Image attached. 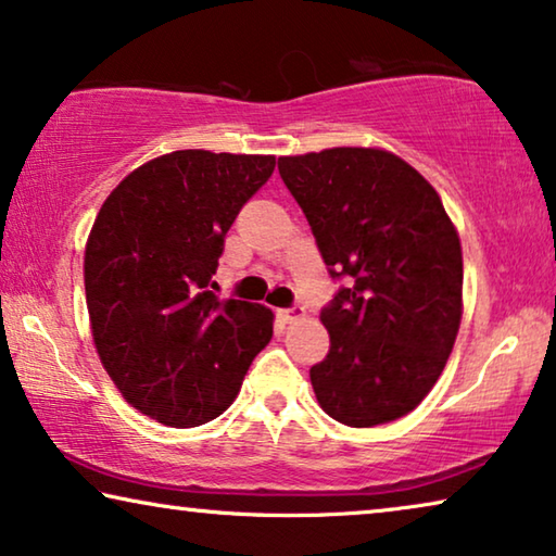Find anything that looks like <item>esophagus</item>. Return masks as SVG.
Here are the masks:
<instances>
[{
	"instance_id": "esophagus-1",
	"label": "esophagus",
	"mask_w": 556,
	"mask_h": 556,
	"mask_svg": "<svg viewBox=\"0 0 556 556\" xmlns=\"http://www.w3.org/2000/svg\"><path fill=\"white\" fill-rule=\"evenodd\" d=\"M304 317V306H292V309H279V319L285 321V325H292V321L302 319Z\"/></svg>"
}]
</instances>
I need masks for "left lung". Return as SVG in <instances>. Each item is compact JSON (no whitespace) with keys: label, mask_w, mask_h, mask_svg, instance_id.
Here are the masks:
<instances>
[{"label":"left lung","mask_w":556,"mask_h":556,"mask_svg":"<svg viewBox=\"0 0 556 556\" xmlns=\"http://www.w3.org/2000/svg\"><path fill=\"white\" fill-rule=\"evenodd\" d=\"M331 277L329 354L309 379L346 427H377L432 392L462 325V242L437 189L379 147L279 156Z\"/></svg>","instance_id":"left-lung-1"}]
</instances>
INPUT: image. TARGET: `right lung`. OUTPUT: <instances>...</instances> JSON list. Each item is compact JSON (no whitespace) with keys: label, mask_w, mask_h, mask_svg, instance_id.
<instances>
[{"label":"right lung","mask_w":556,"mask_h":556,"mask_svg":"<svg viewBox=\"0 0 556 556\" xmlns=\"http://www.w3.org/2000/svg\"><path fill=\"white\" fill-rule=\"evenodd\" d=\"M275 154L179 149L129 172L85 247L89 329L131 407L187 429L237 400L269 344V306L212 292L225 235L275 172Z\"/></svg>","instance_id":"right-lung-1"}]
</instances>
